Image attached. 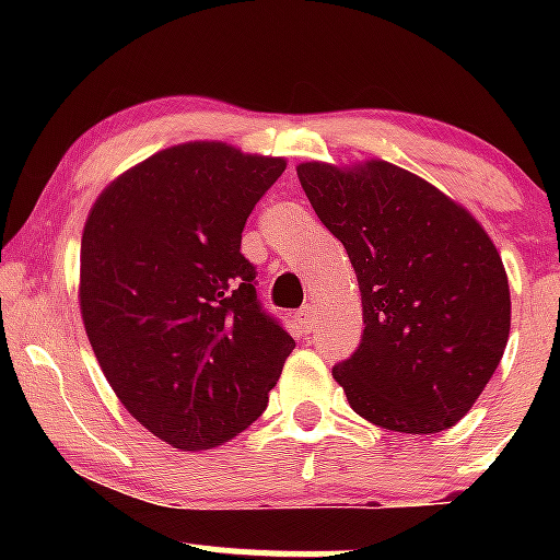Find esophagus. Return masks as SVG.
<instances>
[{
    "mask_svg": "<svg viewBox=\"0 0 560 560\" xmlns=\"http://www.w3.org/2000/svg\"><path fill=\"white\" fill-rule=\"evenodd\" d=\"M298 320H300V329L302 331H313V305L307 302V305H302L298 311Z\"/></svg>",
    "mask_w": 560,
    "mask_h": 560,
    "instance_id": "1",
    "label": "esophagus"
}]
</instances>
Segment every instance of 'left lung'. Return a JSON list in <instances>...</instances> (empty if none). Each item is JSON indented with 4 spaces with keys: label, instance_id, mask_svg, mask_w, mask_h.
<instances>
[{
    "label": "left lung",
    "instance_id": "1",
    "mask_svg": "<svg viewBox=\"0 0 560 560\" xmlns=\"http://www.w3.org/2000/svg\"><path fill=\"white\" fill-rule=\"evenodd\" d=\"M298 176L361 287V345L331 369L347 402L389 432H445L477 402L511 331L492 240L436 186L384 160L302 163Z\"/></svg>",
    "mask_w": 560,
    "mask_h": 560
}]
</instances>
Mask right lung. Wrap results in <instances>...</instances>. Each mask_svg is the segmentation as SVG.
<instances>
[{
  "label": "right lung",
  "instance_id": "right-lung-1",
  "mask_svg": "<svg viewBox=\"0 0 560 560\" xmlns=\"http://www.w3.org/2000/svg\"><path fill=\"white\" fill-rule=\"evenodd\" d=\"M284 168L281 158L189 141L115 178L86 218V337L128 413L178 450L244 432L294 350L242 255L244 223Z\"/></svg>",
  "mask_w": 560,
  "mask_h": 560
}]
</instances>
